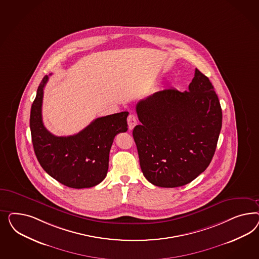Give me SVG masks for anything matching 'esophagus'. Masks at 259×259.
Here are the masks:
<instances>
[{"label": "esophagus", "mask_w": 259, "mask_h": 259, "mask_svg": "<svg viewBox=\"0 0 259 259\" xmlns=\"http://www.w3.org/2000/svg\"><path fill=\"white\" fill-rule=\"evenodd\" d=\"M127 123H128V128L129 130H133L134 127L137 124V118L134 114H130L127 118Z\"/></svg>", "instance_id": "34e87169"}]
</instances>
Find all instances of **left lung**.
I'll use <instances>...</instances> for the list:
<instances>
[{
  "label": "left lung",
  "instance_id": "left-lung-1",
  "mask_svg": "<svg viewBox=\"0 0 259 259\" xmlns=\"http://www.w3.org/2000/svg\"><path fill=\"white\" fill-rule=\"evenodd\" d=\"M141 124L133 130L141 171L158 187L194 181L209 166L222 126L210 79L196 69L188 91L168 88L138 102Z\"/></svg>",
  "mask_w": 259,
  "mask_h": 259
}]
</instances>
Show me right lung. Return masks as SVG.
I'll list each match as a JSON object with an SVG mask.
<instances>
[{"label":"right lung","instance_id":"1","mask_svg":"<svg viewBox=\"0 0 259 259\" xmlns=\"http://www.w3.org/2000/svg\"><path fill=\"white\" fill-rule=\"evenodd\" d=\"M48 76L39 83L32 103L30 130L35 155L46 172L70 188H90L108 171L109 152L115 137L127 131L128 112L96 118L76 135L57 137L44 125L41 105Z\"/></svg>","mask_w":259,"mask_h":259}]
</instances>
